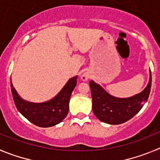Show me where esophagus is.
Here are the masks:
<instances>
[{
    "label": "esophagus",
    "instance_id": "obj_1",
    "mask_svg": "<svg viewBox=\"0 0 160 160\" xmlns=\"http://www.w3.org/2000/svg\"><path fill=\"white\" fill-rule=\"evenodd\" d=\"M90 77H91V75L89 74L88 72H84L82 74L81 80H83V81H88V80L90 79Z\"/></svg>",
    "mask_w": 160,
    "mask_h": 160
}]
</instances>
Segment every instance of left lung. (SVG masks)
I'll use <instances>...</instances> for the list:
<instances>
[{"label":"left lung","instance_id":"obj_1","mask_svg":"<svg viewBox=\"0 0 160 160\" xmlns=\"http://www.w3.org/2000/svg\"><path fill=\"white\" fill-rule=\"evenodd\" d=\"M92 111L97 119L108 124H120L132 119L148 101L152 87V73L148 85L141 92L128 98H118L107 92L93 80L89 83Z\"/></svg>","mask_w":160,"mask_h":160}]
</instances>
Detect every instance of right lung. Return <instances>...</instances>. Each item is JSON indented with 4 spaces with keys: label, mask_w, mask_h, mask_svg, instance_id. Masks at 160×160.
Segmentation results:
<instances>
[{
    "label": "right lung",
    "mask_w": 160,
    "mask_h": 160,
    "mask_svg": "<svg viewBox=\"0 0 160 160\" xmlns=\"http://www.w3.org/2000/svg\"><path fill=\"white\" fill-rule=\"evenodd\" d=\"M77 76L68 80L65 85L51 100L42 103L24 100L14 88L10 78L11 92L18 112L31 123L41 128H49L58 124L67 116L69 100L73 89L77 85Z\"/></svg>",
    "instance_id": "right-lung-1"
}]
</instances>
